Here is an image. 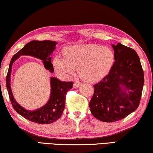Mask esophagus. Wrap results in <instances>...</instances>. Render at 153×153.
<instances>
[{
	"mask_svg": "<svg viewBox=\"0 0 153 153\" xmlns=\"http://www.w3.org/2000/svg\"><path fill=\"white\" fill-rule=\"evenodd\" d=\"M81 84H82L81 82H78V81H76L74 84V87L76 88H77L78 87H79V86H80Z\"/></svg>",
	"mask_w": 153,
	"mask_h": 153,
	"instance_id": "34e87169",
	"label": "esophagus"
}]
</instances>
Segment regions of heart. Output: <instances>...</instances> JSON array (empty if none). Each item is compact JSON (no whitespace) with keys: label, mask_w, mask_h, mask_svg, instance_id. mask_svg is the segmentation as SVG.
<instances>
[{"label":"heart","mask_w":153,"mask_h":153,"mask_svg":"<svg viewBox=\"0 0 153 153\" xmlns=\"http://www.w3.org/2000/svg\"><path fill=\"white\" fill-rule=\"evenodd\" d=\"M64 58L53 59L54 69L64 77H69L78 69L80 78L86 82L101 80L112 68L115 56L112 50L95 44L77 45L66 47Z\"/></svg>","instance_id":"heart-1"}]
</instances>
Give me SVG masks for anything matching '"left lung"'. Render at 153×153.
Segmentation results:
<instances>
[{"instance_id":"8db88e82","label":"left lung","mask_w":153,"mask_h":153,"mask_svg":"<svg viewBox=\"0 0 153 153\" xmlns=\"http://www.w3.org/2000/svg\"><path fill=\"white\" fill-rule=\"evenodd\" d=\"M115 62L108 74L94 85L89 102L91 113L102 122L124 119L140 105L144 74L135 50L117 43L112 45Z\"/></svg>"}]
</instances>
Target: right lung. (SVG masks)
I'll return each mask as SVG.
<instances>
[{"label": "right lung", "mask_w": 153, "mask_h": 153, "mask_svg": "<svg viewBox=\"0 0 153 153\" xmlns=\"http://www.w3.org/2000/svg\"><path fill=\"white\" fill-rule=\"evenodd\" d=\"M57 42L51 40H32L25 45L18 51L9 66L6 77V85L9 97L13 108L20 115L31 122L40 124H48L56 122L62 115L65 107L66 95L67 91L73 88V82H62L56 77H51V95L49 101L41 108L35 111L26 110L17 103L13 97L10 85V77L13 63L20 56H31L42 60L45 67L51 73H53V67L51 63V54L56 49Z\"/></svg>", "instance_id": "add662e5"}]
</instances>
